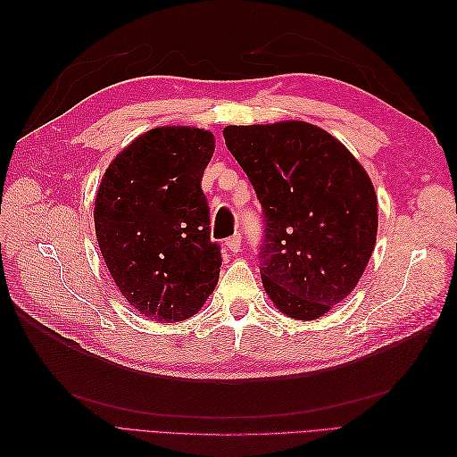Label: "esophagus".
Segmentation results:
<instances>
[{
	"label": "esophagus",
	"instance_id": "esophagus-1",
	"mask_svg": "<svg viewBox=\"0 0 457 457\" xmlns=\"http://www.w3.org/2000/svg\"><path fill=\"white\" fill-rule=\"evenodd\" d=\"M225 245H227V250L230 253H238L240 252V245H242V237H240V234H234V237L227 238Z\"/></svg>",
	"mask_w": 457,
	"mask_h": 457
}]
</instances>
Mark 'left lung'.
<instances>
[{"instance_id":"8db88e82","label":"left lung","mask_w":457,"mask_h":457,"mask_svg":"<svg viewBox=\"0 0 457 457\" xmlns=\"http://www.w3.org/2000/svg\"><path fill=\"white\" fill-rule=\"evenodd\" d=\"M223 135L261 202L262 286L284 314L320 318L353 292L376 245L368 173L307 121L228 126Z\"/></svg>"}]
</instances>
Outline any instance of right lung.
Returning <instances> with one entry per match:
<instances>
[{
	"instance_id": "obj_1",
	"label": "right lung",
	"mask_w": 457,
	"mask_h": 457,
	"mask_svg": "<svg viewBox=\"0 0 457 457\" xmlns=\"http://www.w3.org/2000/svg\"><path fill=\"white\" fill-rule=\"evenodd\" d=\"M210 131L150 129L108 165L95 200V232L121 295L156 322L196 314L219 280L202 175Z\"/></svg>"
}]
</instances>
